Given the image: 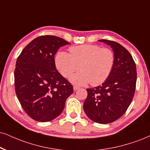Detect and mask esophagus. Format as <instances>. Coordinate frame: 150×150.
I'll return each mask as SVG.
<instances>
[{"label":"esophagus","mask_w":150,"mask_h":150,"mask_svg":"<svg viewBox=\"0 0 150 150\" xmlns=\"http://www.w3.org/2000/svg\"><path fill=\"white\" fill-rule=\"evenodd\" d=\"M73 89H74V91H76V90H77L78 89H79V87L74 86L73 87Z\"/></svg>","instance_id":"esophagus-1"}]
</instances>
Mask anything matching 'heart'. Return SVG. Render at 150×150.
Returning a JSON list of instances; mask_svg holds the SVG:
<instances>
[{
	"mask_svg": "<svg viewBox=\"0 0 150 150\" xmlns=\"http://www.w3.org/2000/svg\"><path fill=\"white\" fill-rule=\"evenodd\" d=\"M69 53L59 52L55 59V66L63 76L68 78L79 69L81 71L71 76L72 83L96 86L108 79L113 67L114 53L108 48L97 44H82L69 48Z\"/></svg>",
	"mask_w": 150,
	"mask_h": 150,
	"instance_id": "heart-1",
	"label": "heart"
}]
</instances>
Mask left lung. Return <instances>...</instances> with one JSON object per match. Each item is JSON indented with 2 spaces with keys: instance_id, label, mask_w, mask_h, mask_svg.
Listing matches in <instances>:
<instances>
[{
  "instance_id": "1",
  "label": "left lung",
  "mask_w": 150,
  "mask_h": 150,
  "mask_svg": "<svg viewBox=\"0 0 150 150\" xmlns=\"http://www.w3.org/2000/svg\"><path fill=\"white\" fill-rule=\"evenodd\" d=\"M112 48L113 67L102 85L87 89L83 103L86 115L99 124H108L121 117L132 103L136 90L137 72L132 55L117 42L100 40Z\"/></svg>"
}]
</instances>
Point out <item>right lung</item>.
I'll return each mask as SVG.
<instances>
[{
  "label": "right lung",
  "mask_w": 150,
  "mask_h": 150,
  "mask_svg": "<svg viewBox=\"0 0 150 150\" xmlns=\"http://www.w3.org/2000/svg\"><path fill=\"white\" fill-rule=\"evenodd\" d=\"M70 44L53 35L38 37L23 49L14 70L16 95L32 119L45 122L60 115L73 87L55 68V54Z\"/></svg>",
  "instance_id": "1"
}]
</instances>
